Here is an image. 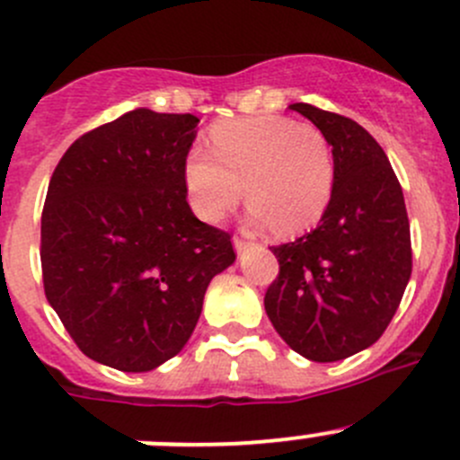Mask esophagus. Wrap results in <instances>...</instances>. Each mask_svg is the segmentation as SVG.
<instances>
[{"label":"esophagus","instance_id":"esophagus-1","mask_svg":"<svg viewBox=\"0 0 460 460\" xmlns=\"http://www.w3.org/2000/svg\"><path fill=\"white\" fill-rule=\"evenodd\" d=\"M234 247H235V252L243 253L244 249L252 247V240H249L244 234H235V235H234Z\"/></svg>","mask_w":460,"mask_h":460}]
</instances>
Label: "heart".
<instances>
[{
	"mask_svg": "<svg viewBox=\"0 0 460 460\" xmlns=\"http://www.w3.org/2000/svg\"><path fill=\"white\" fill-rule=\"evenodd\" d=\"M208 153L184 162L193 211L217 222L240 202L243 184L252 217L280 234H300L323 217L336 187L332 146L318 127L280 115L226 119L208 133Z\"/></svg>",
	"mask_w": 460,
	"mask_h": 460,
	"instance_id": "heart-1",
	"label": "heart"
}]
</instances>
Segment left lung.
Returning <instances> with one entry per match:
<instances>
[{
  "label": "left lung",
  "instance_id": "8db88e82",
  "mask_svg": "<svg viewBox=\"0 0 460 460\" xmlns=\"http://www.w3.org/2000/svg\"><path fill=\"white\" fill-rule=\"evenodd\" d=\"M324 133L336 187L323 220L294 243L271 247L280 271L264 294L282 341L316 363L374 345L411 276V238L401 182L380 144L354 119L291 104Z\"/></svg>",
  "mask_w": 460,
  "mask_h": 460
}]
</instances>
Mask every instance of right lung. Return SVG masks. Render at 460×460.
Here are the masks:
<instances>
[{"label":"right lung","instance_id":"obj_1","mask_svg":"<svg viewBox=\"0 0 460 460\" xmlns=\"http://www.w3.org/2000/svg\"><path fill=\"white\" fill-rule=\"evenodd\" d=\"M200 119L136 109L77 137L41 211V278L82 354L119 372L173 358L204 291L235 260L229 231L187 202L184 162Z\"/></svg>","mask_w":460,"mask_h":460}]
</instances>
